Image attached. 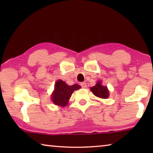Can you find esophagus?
I'll return each instance as SVG.
<instances>
[{
  "label": "esophagus",
  "mask_w": 153,
  "mask_h": 153,
  "mask_svg": "<svg viewBox=\"0 0 153 153\" xmlns=\"http://www.w3.org/2000/svg\"><path fill=\"white\" fill-rule=\"evenodd\" d=\"M80 86H81L82 88H86V84L85 82H82L81 84H80Z\"/></svg>",
  "instance_id": "1"
}]
</instances>
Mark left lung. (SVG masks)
<instances>
[{"mask_svg":"<svg viewBox=\"0 0 153 153\" xmlns=\"http://www.w3.org/2000/svg\"><path fill=\"white\" fill-rule=\"evenodd\" d=\"M91 91L97 97L101 98H107L108 97V90L106 86L101 85L100 82H98L96 86L92 87Z\"/></svg>","mask_w":153,"mask_h":153,"instance_id":"1","label":"left lung"}]
</instances>
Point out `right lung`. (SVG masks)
<instances>
[{
    "label": "right lung",
    "instance_id": "obj_1",
    "mask_svg": "<svg viewBox=\"0 0 153 153\" xmlns=\"http://www.w3.org/2000/svg\"><path fill=\"white\" fill-rule=\"evenodd\" d=\"M81 86L78 84L69 86L62 80H58L56 82L55 90L52 94V100L56 105L65 107L68 103V100L74 90H79Z\"/></svg>",
    "mask_w": 153,
    "mask_h": 153
}]
</instances>
